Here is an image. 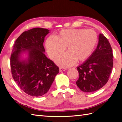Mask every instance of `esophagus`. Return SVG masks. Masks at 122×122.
I'll list each match as a JSON object with an SVG mask.
<instances>
[{
	"mask_svg": "<svg viewBox=\"0 0 122 122\" xmlns=\"http://www.w3.org/2000/svg\"><path fill=\"white\" fill-rule=\"evenodd\" d=\"M66 69H64V68H62V67H60L59 68V71H60V72H63V71H65Z\"/></svg>",
	"mask_w": 122,
	"mask_h": 122,
	"instance_id": "esophagus-1",
	"label": "esophagus"
}]
</instances>
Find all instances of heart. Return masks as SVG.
<instances>
[{"mask_svg":"<svg viewBox=\"0 0 122 122\" xmlns=\"http://www.w3.org/2000/svg\"><path fill=\"white\" fill-rule=\"evenodd\" d=\"M97 39V34L92 30L64 29L55 37H49L45 46L48 55L52 59L61 55L66 47L67 52L56 60L59 66L66 67L73 66L76 61L87 60L94 50Z\"/></svg>","mask_w":122,"mask_h":122,"instance_id":"heart-1","label":"heart"}]
</instances>
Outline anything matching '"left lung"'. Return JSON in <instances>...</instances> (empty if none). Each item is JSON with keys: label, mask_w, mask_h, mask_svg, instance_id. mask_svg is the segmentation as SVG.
<instances>
[{"label": "left lung", "mask_w": 122, "mask_h": 122, "mask_svg": "<svg viewBox=\"0 0 122 122\" xmlns=\"http://www.w3.org/2000/svg\"><path fill=\"white\" fill-rule=\"evenodd\" d=\"M111 45L102 34L99 35L97 48L91 56L77 67L79 78L76 82L81 91L93 92L104 86L109 80L113 64Z\"/></svg>", "instance_id": "1"}]
</instances>
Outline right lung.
<instances>
[{
	"label": "right lung",
	"mask_w": 122,
	"mask_h": 122,
	"mask_svg": "<svg viewBox=\"0 0 122 122\" xmlns=\"http://www.w3.org/2000/svg\"><path fill=\"white\" fill-rule=\"evenodd\" d=\"M49 32L41 27L25 31L17 38L11 56L13 80L23 91L33 97L46 94L59 73L58 67L45 54L43 43Z\"/></svg>",
	"instance_id": "1"
}]
</instances>
